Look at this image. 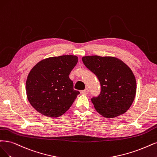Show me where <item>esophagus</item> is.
I'll return each mask as SVG.
<instances>
[{"instance_id": "1", "label": "esophagus", "mask_w": 157, "mask_h": 157, "mask_svg": "<svg viewBox=\"0 0 157 157\" xmlns=\"http://www.w3.org/2000/svg\"><path fill=\"white\" fill-rule=\"evenodd\" d=\"M81 93H82V94H84V95H86V94L89 93V89L86 88L85 90H82V92H81Z\"/></svg>"}]
</instances>
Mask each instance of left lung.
<instances>
[{
  "instance_id": "obj_1",
  "label": "left lung",
  "mask_w": 157,
  "mask_h": 157,
  "mask_svg": "<svg viewBox=\"0 0 157 157\" xmlns=\"http://www.w3.org/2000/svg\"><path fill=\"white\" fill-rule=\"evenodd\" d=\"M82 61L100 82V94L91 98L98 113L108 118L124 114L131 106L136 92V79L131 68L114 57L85 56Z\"/></svg>"
}]
</instances>
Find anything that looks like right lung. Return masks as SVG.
<instances>
[{"mask_svg":"<svg viewBox=\"0 0 157 157\" xmlns=\"http://www.w3.org/2000/svg\"><path fill=\"white\" fill-rule=\"evenodd\" d=\"M78 61L77 56L52 57L39 61L29 73L26 82L28 100L46 117L57 118L71 107L78 90L74 89L69 74Z\"/></svg>","mask_w":157,"mask_h":157,"instance_id":"add662e5","label":"right lung"}]
</instances>
